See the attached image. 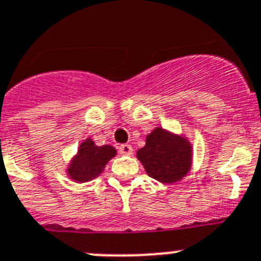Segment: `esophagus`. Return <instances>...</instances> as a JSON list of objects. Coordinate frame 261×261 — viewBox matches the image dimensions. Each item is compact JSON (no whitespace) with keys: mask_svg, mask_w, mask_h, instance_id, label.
I'll return each mask as SVG.
<instances>
[{"mask_svg":"<svg viewBox=\"0 0 261 261\" xmlns=\"http://www.w3.org/2000/svg\"><path fill=\"white\" fill-rule=\"evenodd\" d=\"M119 153L123 155L133 154V147H131L130 144H122L119 147Z\"/></svg>","mask_w":261,"mask_h":261,"instance_id":"34e87169","label":"esophagus"}]
</instances>
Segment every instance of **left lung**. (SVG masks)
I'll return each mask as SVG.
<instances>
[{
  "instance_id": "obj_1",
  "label": "left lung",
  "mask_w": 261,
  "mask_h": 261,
  "mask_svg": "<svg viewBox=\"0 0 261 261\" xmlns=\"http://www.w3.org/2000/svg\"><path fill=\"white\" fill-rule=\"evenodd\" d=\"M145 171L165 184L179 181L192 166V144L188 139L157 127L147 135L145 145L136 153Z\"/></svg>"
}]
</instances>
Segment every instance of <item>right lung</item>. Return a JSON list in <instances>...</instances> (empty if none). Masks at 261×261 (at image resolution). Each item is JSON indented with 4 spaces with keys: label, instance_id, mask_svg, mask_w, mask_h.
<instances>
[{
    "label": "right lung",
    "instance_id": "add662e5",
    "mask_svg": "<svg viewBox=\"0 0 261 261\" xmlns=\"http://www.w3.org/2000/svg\"><path fill=\"white\" fill-rule=\"evenodd\" d=\"M117 154L116 148L112 145H99L87 138L80 144L77 154L70 161L67 172L68 176L77 182L90 181L103 172L109 161Z\"/></svg>",
    "mask_w": 261,
    "mask_h": 261
}]
</instances>
